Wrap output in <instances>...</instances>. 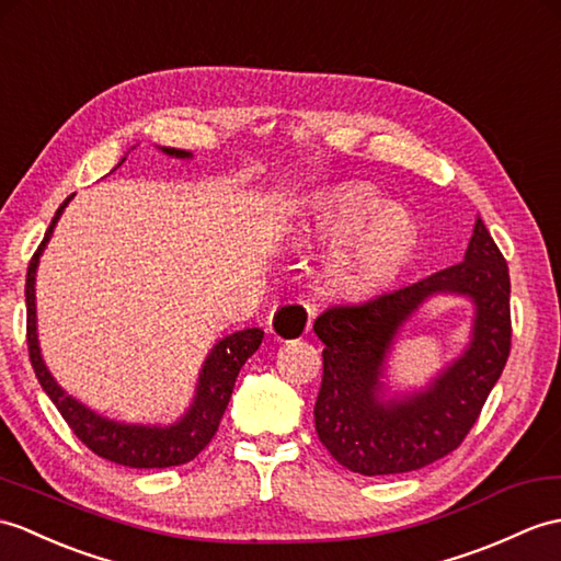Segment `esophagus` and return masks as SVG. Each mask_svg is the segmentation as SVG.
<instances>
[{
  "label": "esophagus",
  "mask_w": 561,
  "mask_h": 561,
  "mask_svg": "<svg viewBox=\"0 0 561 561\" xmlns=\"http://www.w3.org/2000/svg\"><path fill=\"white\" fill-rule=\"evenodd\" d=\"M310 320V306L304 301H284L272 310V316L267 318V330L277 342H294L308 334Z\"/></svg>",
  "instance_id": "1"
}]
</instances>
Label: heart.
<instances>
[{
  "instance_id": "heart-1",
  "label": "heart",
  "mask_w": 561,
  "mask_h": 561,
  "mask_svg": "<svg viewBox=\"0 0 561 561\" xmlns=\"http://www.w3.org/2000/svg\"><path fill=\"white\" fill-rule=\"evenodd\" d=\"M346 228L350 231L330 257V279L348 296L382 291L419 245V227L411 215L399 205L377 201L366 184H346L308 201L304 237L330 239Z\"/></svg>"
}]
</instances>
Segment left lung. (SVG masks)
Listing matches in <instances>:
<instances>
[{
  "label": "left lung",
  "instance_id": "1",
  "mask_svg": "<svg viewBox=\"0 0 561 561\" xmlns=\"http://www.w3.org/2000/svg\"><path fill=\"white\" fill-rule=\"evenodd\" d=\"M461 293L477 306L472 344L423 393L383 401V358L427 295ZM510 267L483 219L461 263L421 282L320 312L324 344L316 433L332 457L360 476L409 473L457 449L483 411L512 351Z\"/></svg>",
  "mask_w": 561,
  "mask_h": 561
}]
</instances>
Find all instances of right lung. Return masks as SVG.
<instances>
[{
	"instance_id": "obj_1",
	"label": "right lung",
	"mask_w": 561,
	"mask_h": 561,
	"mask_svg": "<svg viewBox=\"0 0 561 561\" xmlns=\"http://www.w3.org/2000/svg\"><path fill=\"white\" fill-rule=\"evenodd\" d=\"M162 152L172 154V158H191V152L176 148H162ZM69 201L71 195L59 205L57 215L51 217V225L45 231L43 243L37 245L35 255L31 257L28 275H25V308H28L25 340H28V356L37 382H41L51 403H55L61 419L73 430V435L81 439L90 451H95L98 457L128 468H169L188 463L191 459L198 457L215 437L221 415H225L229 407L239 370L243 368V363L255 354L257 346L263 344V330L251 328L233 332L215 344L210 356L205 358L191 409L184 413V419L176 421L174 425H126L102 419L95 411H90L81 401H76L71 394L64 392L55 382V377L49 375L41 356V346H37L35 328V270L37 263H41L43 249L47 245L51 231H55L57 219L64 213V207L69 205Z\"/></svg>"
}]
</instances>
